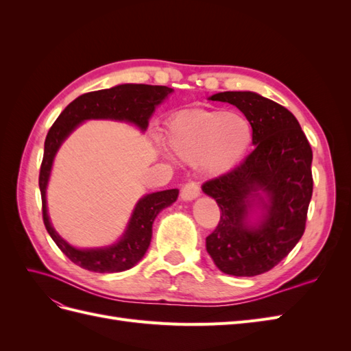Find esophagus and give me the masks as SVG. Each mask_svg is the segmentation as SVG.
<instances>
[{
	"label": "esophagus",
	"instance_id": "esophagus-1",
	"mask_svg": "<svg viewBox=\"0 0 351 351\" xmlns=\"http://www.w3.org/2000/svg\"><path fill=\"white\" fill-rule=\"evenodd\" d=\"M200 195V187L197 183L195 182H189L183 186L182 189V193H180V196H182L183 200H193L196 199L197 196Z\"/></svg>",
	"mask_w": 351,
	"mask_h": 351
}]
</instances>
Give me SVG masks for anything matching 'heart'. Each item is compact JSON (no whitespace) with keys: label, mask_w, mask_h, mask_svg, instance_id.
I'll return each instance as SVG.
<instances>
[{"label":"heart","mask_w":351,"mask_h":351,"mask_svg":"<svg viewBox=\"0 0 351 351\" xmlns=\"http://www.w3.org/2000/svg\"><path fill=\"white\" fill-rule=\"evenodd\" d=\"M252 137V124L240 112L189 110L168 120L164 142L182 161H200L209 173H224L240 162Z\"/></svg>","instance_id":"1"}]
</instances>
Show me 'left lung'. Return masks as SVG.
Returning <instances> with one entry per match:
<instances>
[{"label": "left lung", "mask_w": 351, "mask_h": 351, "mask_svg": "<svg viewBox=\"0 0 351 351\" xmlns=\"http://www.w3.org/2000/svg\"><path fill=\"white\" fill-rule=\"evenodd\" d=\"M252 124L254 149L228 173L202 186L221 209L206 250L219 271L234 277L268 272L302 239L313 192L312 147L295 117L254 92H219ZM263 210L254 225L250 214Z\"/></svg>", "instance_id": "1"}]
</instances>
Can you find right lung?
I'll list each match as a JSON object with an SVG mask.
<instances>
[{"mask_svg":"<svg viewBox=\"0 0 351 351\" xmlns=\"http://www.w3.org/2000/svg\"><path fill=\"white\" fill-rule=\"evenodd\" d=\"M171 92L173 89L167 86L125 83L111 89L83 93L67 105L49 129L39 171L42 218L51 239L56 241L60 250L80 268L104 274L121 272L134 267L149 247L152 224L156 215L164 208L174 204L178 196V189L162 190L143 196L137 202L123 237L112 246L99 249L73 247L52 228L47 210V186L57 151L67 136L84 120L104 119L127 121L145 132L156 105L161 104Z\"/></svg>","mask_w":351,"mask_h":351,"instance_id":"obj_1","label":"right lung"}]
</instances>
